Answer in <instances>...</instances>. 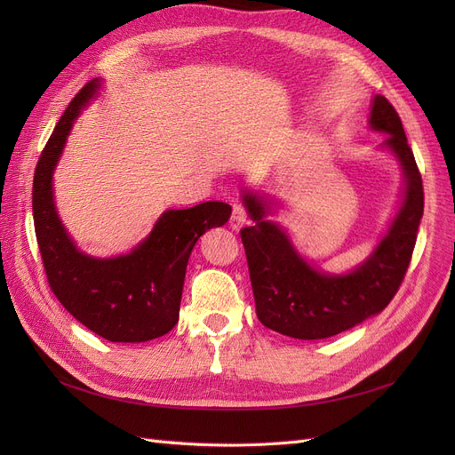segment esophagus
I'll return each instance as SVG.
<instances>
[{"label":"esophagus","instance_id":"obj_1","mask_svg":"<svg viewBox=\"0 0 455 455\" xmlns=\"http://www.w3.org/2000/svg\"><path fill=\"white\" fill-rule=\"evenodd\" d=\"M244 222H246V211L243 209L241 204H233V214H231V220H229V228L233 231H239Z\"/></svg>","mask_w":455,"mask_h":455}]
</instances>
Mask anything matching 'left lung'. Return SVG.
<instances>
[{
    "mask_svg": "<svg viewBox=\"0 0 455 455\" xmlns=\"http://www.w3.org/2000/svg\"><path fill=\"white\" fill-rule=\"evenodd\" d=\"M368 129L387 134L378 149L395 157L403 191L391 222L374 251L346 273H328L301 256L273 216L277 201L252 188L241 201L254 226L241 231L259 323L283 336L323 339L364 323L387 307L401 286L423 216V186L403 123L389 100L374 94Z\"/></svg>",
    "mask_w": 455,
    "mask_h": 455,
    "instance_id": "1",
    "label": "left lung"
}]
</instances>
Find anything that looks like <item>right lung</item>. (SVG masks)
Here are the masks:
<instances>
[{
	"label": "right lung",
	"instance_id": "1",
	"mask_svg": "<svg viewBox=\"0 0 455 455\" xmlns=\"http://www.w3.org/2000/svg\"><path fill=\"white\" fill-rule=\"evenodd\" d=\"M102 89L100 77L89 81L54 127L34 174V226L51 291L68 313L108 341L140 343L178 323L189 254L204 231L228 222L231 206L209 201L164 211L125 254L100 258L81 251L59 216L52 176L77 117Z\"/></svg>",
	"mask_w": 455,
	"mask_h": 455
}]
</instances>
